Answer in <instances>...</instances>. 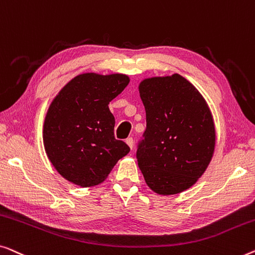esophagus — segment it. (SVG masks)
I'll return each instance as SVG.
<instances>
[{
    "label": "esophagus",
    "instance_id": "34e87169",
    "mask_svg": "<svg viewBox=\"0 0 255 255\" xmlns=\"http://www.w3.org/2000/svg\"><path fill=\"white\" fill-rule=\"evenodd\" d=\"M126 143L128 144L129 148L132 149V146H134V142H132V138H131V137H128V138L126 139Z\"/></svg>",
    "mask_w": 255,
    "mask_h": 255
}]
</instances>
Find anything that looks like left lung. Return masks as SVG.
I'll use <instances>...</instances> for the list:
<instances>
[{"label": "left lung", "mask_w": 255, "mask_h": 255, "mask_svg": "<svg viewBox=\"0 0 255 255\" xmlns=\"http://www.w3.org/2000/svg\"><path fill=\"white\" fill-rule=\"evenodd\" d=\"M138 91L146 114L138 166L157 194H178L198 181L213 158L216 131L209 106L179 74L145 78Z\"/></svg>", "instance_id": "1"}]
</instances>
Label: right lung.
<instances>
[{
  "mask_svg": "<svg viewBox=\"0 0 255 255\" xmlns=\"http://www.w3.org/2000/svg\"><path fill=\"white\" fill-rule=\"evenodd\" d=\"M124 74L77 75L61 89L46 114L42 138L48 159L68 181L81 187L99 185L130 151L114 137L109 104L125 90Z\"/></svg>",
  "mask_w": 255,
  "mask_h": 255,
  "instance_id": "right-lung-1",
  "label": "right lung"
}]
</instances>
